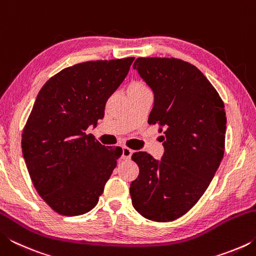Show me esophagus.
Here are the masks:
<instances>
[{
  "label": "esophagus",
  "mask_w": 256,
  "mask_h": 256,
  "mask_svg": "<svg viewBox=\"0 0 256 256\" xmlns=\"http://www.w3.org/2000/svg\"><path fill=\"white\" fill-rule=\"evenodd\" d=\"M132 152H133V151H132L131 149L128 148V146H124V148H123V154H122V157H123V159H125V160H128L130 158H131Z\"/></svg>",
  "instance_id": "1"
}]
</instances>
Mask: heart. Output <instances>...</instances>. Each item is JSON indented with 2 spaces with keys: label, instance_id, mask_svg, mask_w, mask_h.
<instances>
[{
  "label": "heart",
  "instance_id": "heart-1",
  "mask_svg": "<svg viewBox=\"0 0 256 256\" xmlns=\"http://www.w3.org/2000/svg\"><path fill=\"white\" fill-rule=\"evenodd\" d=\"M134 86H146L144 84H142L141 82H136V84H133Z\"/></svg>",
  "mask_w": 256,
  "mask_h": 256
}]
</instances>
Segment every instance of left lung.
<instances>
[{
	"instance_id": "left-lung-1",
	"label": "left lung",
	"mask_w": 256,
	"mask_h": 256,
	"mask_svg": "<svg viewBox=\"0 0 256 256\" xmlns=\"http://www.w3.org/2000/svg\"><path fill=\"white\" fill-rule=\"evenodd\" d=\"M133 68L154 92L148 123L164 132V152L162 160L144 151L132 154L138 166L132 204L146 219L172 222L200 200L222 162L224 105L204 74L183 60L138 58Z\"/></svg>"
}]
</instances>
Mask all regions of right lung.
I'll list each match as a JSON object with an SVG mask.
<instances>
[{
	"mask_svg": "<svg viewBox=\"0 0 256 256\" xmlns=\"http://www.w3.org/2000/svg\"><path fill=\"white\" fill-rule=\"evenodd\" d=\"M133 60L76 64L52 76L38 94L21 146L34 188L60 214L94 209L122 156V148H106L86 131L104 118Z\"/></svg>",
	"mask_w": 256,
	"mask_h": 256,
	"instance_id": "right-lung-1",
	"label": "right lung"
}]
</instances>
